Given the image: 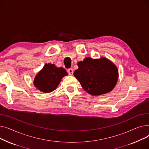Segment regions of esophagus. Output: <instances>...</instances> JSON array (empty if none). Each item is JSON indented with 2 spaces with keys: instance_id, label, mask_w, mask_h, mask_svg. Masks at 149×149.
Wrapping results in <instances>:
<instances>
[{
  "instance_id": "obj_1",
  "label": "esophagus",
  "mask_w": 149,
  "mask_h": 149,
  "mask_svg": "<svg viewBox=\"0 0 149 149\" xmlns=\"http://www.w3.org/2000/svg\"><path fill=\"white\" fill-rule=\"evenodd\" d=\"M68 72L69 74V75H72L74 73V71H73V69H69L68 70Z\"/></svg>"
}]
</instances>
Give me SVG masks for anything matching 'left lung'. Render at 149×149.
I'll return each instance as SVG.
<instances>
[{"instance_id": "8db88e82", "label": "left lung", "mask_w": 149, "mask_h": 149, "mask_svg": "<svg viewBox=\"0 0 149 149\" xmlns=\"http://www.w3.org/2000/svg\"><path fill=\"white\" fill-rule=\"evenodd\" d=\"M77 65L79 69L75 70L74 75L89 94L100 95L111 91L115 86L118 70L108 59L86 57Z\"/></svg>"}]
</instances>
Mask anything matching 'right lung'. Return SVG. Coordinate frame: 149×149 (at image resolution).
Returning <instances> with one entry per match:
<instances>
[{
  "instance_id": "1",
  "label": "right lung",
  "mask_w": 149,
  "mask_h": 149,
  "mask_svg": "<svg viewBox=\"0 0 149 149\" xmlns=\"http://www.w3.org/2000/svg\"><path fill=\"white\" fill-rule=\"evenodd\" d=\"M66 70L54 64H46L36 76L34 84L40 91L49 93L57 88L63 77L67 75Z\"/></svg>"
}]
</instances>
